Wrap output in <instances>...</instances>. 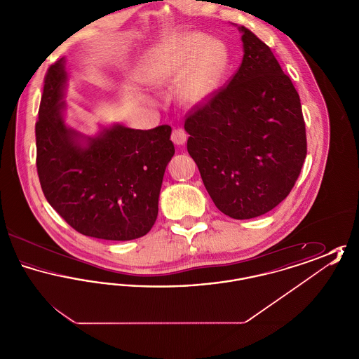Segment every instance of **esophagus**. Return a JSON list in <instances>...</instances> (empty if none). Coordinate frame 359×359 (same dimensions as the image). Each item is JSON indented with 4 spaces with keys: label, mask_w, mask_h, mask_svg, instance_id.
Here are the masks:
<instances>
[{
    "label": "esophagus",
    "mask_w": 359,
    "mask_h": 359,
    "mask_svg": "<svg viewBox=\"0 0 359 359\" xmlns=\"http://www.w3.org/2000/svg\"><path fill=\"white\" fill-rule=\"evenodd\" d=\"M171 140L176 145H183L187 141V133L183 129H173Z\"/></svg>",
    "instance_id": "esophagus-1"
}]
</instances>
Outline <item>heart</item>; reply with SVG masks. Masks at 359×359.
I'll list each match as a JSON object with an SVG mask.
<instances>
[{
  "label": "heart",
  "instance_id": "obj_1",
  "mask_svg": "<svg viewBox=\"0 0 359 359\" xmlns=\"http://www.w3.org/2000/svg\"><path fill=\"white\" fill-rule=\"evenodd\" d=\"M227 66V51L221 41L201 32L177 36L152 55L149 81L171 85L180 77L179 98L188 106L205 103L217 90Z\"/></svg>",
  "mask_w": 359,
  "mask_h": 359
}]
</instances>
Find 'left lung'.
I'll return each instance as SVG.
<instances>
[{
    "mask_svg": "<svg viewBox=\"0 0 359 359\" xmlns=\"http://www.w3.org/2000/svg\"><path fill=\"white\" fill-rule=\"evenodd\" d=\"M243 57L227 85L188 113L187 151L212 202L234 219L281 203L307 156L299 94L271 48L239 27Z\"/></svg>",
    "mask_w": 359,
    "mask_h": 359,
    "instance_id": "obj_1",
    "label": "left lung"
}]
</instances>
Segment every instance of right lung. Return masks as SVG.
I'll return each mask as SVG.
<instances>
[{
    "instance_id": "right-lung-1",
    "label": "right lung",
    "mask_w": 359,
    "mask_h": 359,
    "mask_svg": "<svg viewBox=\"0 0 359 359\" xmlns=\"http://www.w3.org/2000/svg\"><path fill=\"white\" fill-rule=\"evenodd\" d=\"M65 57L44 78L36 122V165L46 199L78 233L130 241L145 236L158 212L163 176L175 154L171 126L122 125L85 137L63 120Z\"/></svg>"
}]
</instances>
